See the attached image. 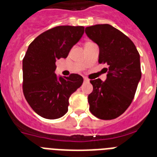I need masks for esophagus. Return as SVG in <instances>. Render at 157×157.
I'll list each match as a JSON object with an SVG mask.
<instances>
[{
    "instance_id": "esophagus-1",
    "label": "esophagus",
    "mask_w": 157,
    "mask_h": 157,
    "mask_svg": "<svg viewBox=\"0 0 157 157\" xmlns=\"http://www.w3.org/2000/svg\"><path fill=\"white\" fill-rule=\"evenodd\" d=\"M84 81L85 82H89V79L86 78V77H84Z\"/></svg>"
}]
</instances>
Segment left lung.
I'll list each match as a JSON object with an SVG mask.
<instances>
[{"label":"left lung","instance_id":"left-lung-1","mask_svg":"<svg viewBox=\"0 0 157 157\" xmlns=\"http://www.w3.org/2000/svg\"><path fill=\"white\" fill-rule=\"evenodd\" d=\"M86 33L99 47L98 63L108 66L106 81H90V111L101 120L115 119L133 101L142 76L140 56L133 41L112 25L87 27Z\"/></svg>","mask_w":157,"mask_h":157}]
</instances>
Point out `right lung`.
Wrapping results in <instances>:
<instances>
[{
    "label": "right lung",
    "instance_id": "obj_1",
    "mask_svg": "<svg viewBox=\"0 0 157 157\" xmlns=\"http://www.w3.org/2000/svg\"><path fill=\"white\" fill-rule=\"evenodd\" d=\"M82 26H58L45 31L31 43L23 59V91L36 113L58 119L68 110L69 98L83 83L78 74H55L57 59H66L84 34Z\"/></svg>",
    "mask_w": 157,
    "mask_h": 157
}]
</instances>
